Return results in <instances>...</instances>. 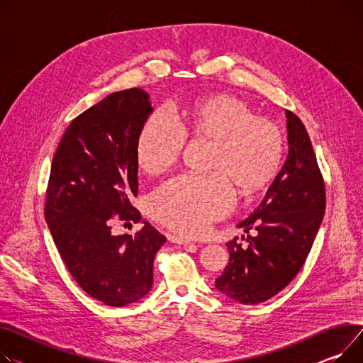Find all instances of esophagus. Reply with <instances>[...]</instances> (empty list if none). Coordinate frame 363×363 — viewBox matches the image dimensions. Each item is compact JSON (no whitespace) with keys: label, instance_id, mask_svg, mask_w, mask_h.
Masks as SVG:
<instances>
[{"label":"esophagus","instance_id":"obj_1","mask_svg":"<svg viewBox=\"0 0 363 363\" xmlns=\"http://www.w3.org/2000/svg\"><path fill=\"white\" fill-rule=\"evenodd\" d=\"M172 242L174 244H179V245H189V244H192L189 239L182 238V236H172Z\"/></svg>","mask_w":363,"mask_h":363}]
</instances>
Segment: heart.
<instances>
[{
    "mask_svg": "<svg viewBox=\"0 0 363 363\" xmlns=\"http://www.w3.org/2000/svg\"><path fill=\"white\" fill-rule=\"evenodd\" d=\"M185 140L210 143L207 177H178L159 186L149 211L156 222L182 235L197 236L228 214L235 189L257 194L277 174L284 149L280 127L238 98L204 94L174 109V123L156 112L143 124L135 144L141 171L159 175L179 160Z\"/></svg>",
    "mask_w": 363,
    "mask_h": 363,
    "instance_id": "1",
    "label": "heart"
}]
</instances>
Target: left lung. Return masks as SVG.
Instances as JSON below:
<instances>
[{
    "label": "left lung",
    "instance_id": "obj_1",
    "mask_svg": "<svg viewBox=\"0 0 363 363\" xmlns=\"http://www.w3.org/2000/svg\"><path fill=\"white\" fill-rule=\"evenodd\" d=\"M289 152L261 204L238 228V238L226 244L229 264L216 279L225 296L254 305L277 295L303 265L321 226L325 186L315 153L302 121L286 111Z\"/></svg>",
    "mask_w": 363,
    "mask_h": 363
}]
</instances>
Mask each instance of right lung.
I'll use <instances>...</instances> for the list:
<instances>
[{
  "instance_id": "right-lung-1",
  "label": "right lung",
  "mask_w": 363,
  "mask_h": 363,
  "mask_svg": "<svg viewBox=\"0 0 363 363\" xmlns=\"http://www.w3.org/2000/svg\"><path fill=\"white\" fill-rule=\"evenodd\" d=\"M141 89L111 93L65 130L52 159L45 220L68 272L91 298L125 306L153 286V261L166 242L149 222L113 235L112 220H141L135 144L153 112Z\"/></svg>"
}]
</instances>
